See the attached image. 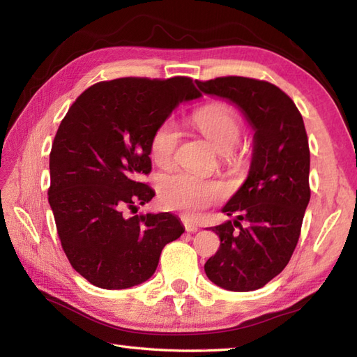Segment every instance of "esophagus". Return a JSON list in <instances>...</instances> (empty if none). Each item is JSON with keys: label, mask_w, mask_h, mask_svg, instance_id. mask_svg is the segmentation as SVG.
<instances>
[{"label": "esophagus", "mask_w": 357, "mask_h": 357, "mask_svg": "<svg viewBox=\"0 0 357 357\" xmlns=\"http://www.w3.org/2000/svg\"><path fill=\"white\" fill-rule=\"evenodd\" d=\"M183 224H184L185 231H188V233H195V231L199 230L198 225L193 224L192 221H188V219H185V218H183Z\"/></svg>", "instance_id": "34e87169"}]
</instances>
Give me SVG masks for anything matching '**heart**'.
I'll use <instances>...</instances> for the list:
<instances>
[{
  "label": "heart",
  "instance_id": "b5f03b06",
  "mask_svg": "<svg viewBox=\"0 0 357 357\" xmlns=\"http://www.w3.org/2000/svg\"><path fill=\"white\" fill-rule=\"evenodd\" d=\"M193 123L207 136L211 144L231 161H239L241 155L233 151L242 136V121L231 105L210 102L193 113ZM181 130L173 118L159 123L150 136V156L159 167H170L176 159ZM158 201L165 210L179 211L187 218H198L204 210L225 196L224 185L215 179H207L193 173L164 174L156 183Z\"/></svg>",
  "mask_w": 357,
  "mask_h": 357
}]
</instances>
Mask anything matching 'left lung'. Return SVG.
I'll return each mask as SVG.
<instances>
[{"mask_svg": "<svg viewBox=\"0 0 357 357\" xmlns=\"http://www.w3.org/2000/svg\"><path fill=\"white\" fill-rule=\"evenodd\" d=\"M196 84L233 101L255 128L248 178L222 208L238 218L211 229L221 245L204 265L211 282L225 290L253 291L285 268L301 236L312 195L304 119L291 98L268 81L219 77Z\"/></svg>", "mask_w": 357, "mask_h": 357, "instance_id": "1", "label": "left lung"}]
</instances>
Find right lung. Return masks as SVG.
Masks as SVG:
<instances>
[{
    "label": "right lung",
    "instance_id": "right-lung-1",
    "mask_svg": "<svg viewBox=\"0 0 357 357\" xmlns=\"http://www.w3.org/2000/svg\"><path fill=\"white\" fill-rule=\"evenodd\" d=\"M201 96L188 77L118 78L86 89L66 113L50 150L49 204L72 267L105 290L153 275L162 248L184 233L170 213L127 216L155 196L150 136L184 100Z\"/></svg>",
    "mask_w": 357,
    "mask_h": 357
}]
</instances>
